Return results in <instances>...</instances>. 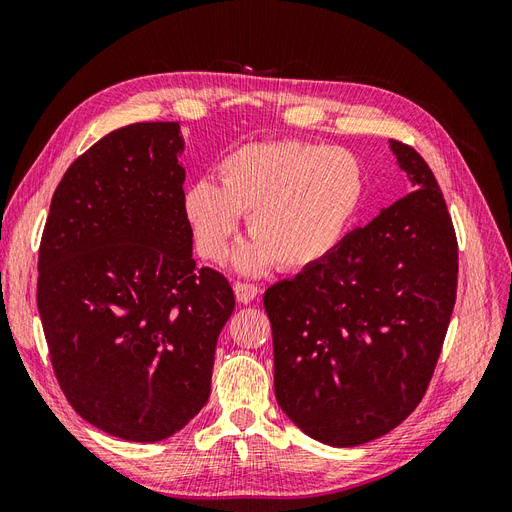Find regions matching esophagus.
Wrapping results in <instances>:
<instances>
[{"label": "esophagus", "instance_id": "obj_1", "mask_svg": "<svg viewBox=\"0 0 512 512\" xmlns=\"http://www.w3.org/2000/svg\"><path fill=\"white\" fill-rule=\"evenodd\" d=\"M235 297H237V301L239 303H243V305H247V303H252L254 299H258V294H260V288L258 286H254V284H243V282H237L235 286Z\"/></svg>", "mask_w": 512, "mask_h": 512}]
</instances>
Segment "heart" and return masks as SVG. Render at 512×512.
Returning a JSON list of instances; mask_svg holds the SVG:
<instances>
[{"instance_id":"b5f03b06","label":"heart","mask_w":512,"mask_h":512,"mask_svg":"<svg viewBox=\"0 0 512 512\" xmlns=\"http://www.w3.org/2000/svg\"><path fill=\"white\" fill-rule=\"evenodd\" d=\"M218 177L185 190L183 213L200 254L215 262L228 256L245 215L252 239L235 254L243 275L277 262L290 271L318 265L348 235L365 194L352 151L303 141L245 145L220 162Z\"/></svg>"}]
</instances>
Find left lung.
Segmentation results:
<instances>
[{
    "mask_svg": "<svg viewBox=\"0 0 512 512\" xmlns=\"http://www.w3.org/2000/svg\"><path fill=\"white\" fill-rule=\"evenodd\" d=\"M412 192L265 292L275 397L305 436L346 448L423 399L455 307L457 239L427 162L389 141Z\"/></svg>",
    "mask_w": 512,
    "mask_h": 512,
    "instance_id": "1",
    "label": "left lung"
}]
</instances>
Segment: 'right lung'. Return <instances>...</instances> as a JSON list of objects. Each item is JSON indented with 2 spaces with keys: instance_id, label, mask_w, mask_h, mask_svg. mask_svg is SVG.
<instances>
[{
  "instance_id": "add662e5",
  "label": "right lung",
  "mask_w": 512,
  "mask_h": 512,
  "mask_svg": "<svg viewBox=\"0 0 512 512\" xmlns=\"http://www.w3.org/2000/svg\"><path fill=\"white\" fill-rule=\"evenodd\" d=\"M179 121L132 123L76 158L51 200L38 312L61 391L87 423L160 442L211 393L226 277L196 267Z\"/></svg>"
}]
</instances>
